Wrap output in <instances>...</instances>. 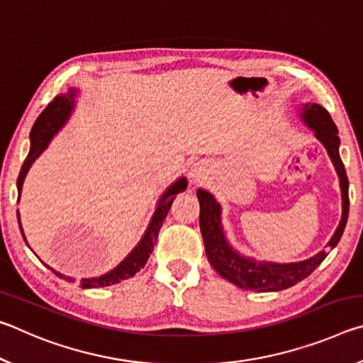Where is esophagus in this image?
Returning a JSON list of instances; mask_svg holds the SVG:
<instances>
[{"instance_id":"34e87169","label":"esophagus","mask_w":363,"mask_h":363,"mask_svg":"<svg viewBox=\"0 0 363 363\" xmlns=\"http://www.w3.org/2000/svg\"><path fill=\"white\" fill-rule=\"evenodd\" d=\"M206 174H208L206 168L200 163H196L195 167H192V169H190V177H192L194 182H201L206 177Z\"/></svg>"}]
</instances>
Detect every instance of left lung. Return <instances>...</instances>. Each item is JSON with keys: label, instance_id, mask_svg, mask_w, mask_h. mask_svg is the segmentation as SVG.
<instances>
[{"label": "left lung", "instance_id": "left-lung-1", "mask_svg": "<svg viewBox=\"0 0 363 363\" xmlns=\"http://www.w3.org/2000/svg\"><path fill=\"white\" fill-rule=\"evenodd\" d=\"M301 118L315 133V138L327 149L336 173L340 176L342 214L340 225L327 245L330 248H335L340 242L349 216V181L340 157L337 128L331 120L330 113L318 104H306ZM196 196L200 201V230L203 235L208 261L220 277L243 288V290H256L259 293L286 290V288L296 285L298 281L304 280L307 275L314 272L327 257V251L323 250L309 259L288 264L256 261L255 257L243 256L227 242L223 223H220V205L214 200V196L203 189L196 190Z\"/></svg>", "mask_w": 363, "mask_h": 363}]
</instances>
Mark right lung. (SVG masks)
<instances>
[{"label":"right lung","instance_id":"obj_1","mask_svg":"<svg viewBox=\"0 0 363 363\" xmlns=\"http://www.w3.org/2000/svg\"><path fill=\"white\" fill-rule=\"evenodd\" d=\"M77 93L78 91L72 88L67 94L56 96L54 97V101L49 102L48 107L43 110L41 115L36 118L35 125L32 128V133H30V152L26 158V162L22 164L19 177H17V190H19V195L22 190L23 179H26L32 163L41 155V152L46 149L48 144L51 143L54 134H56L60 128L64 126V123L69 120ZM186 189H187L186 177H181V179H177L174 184H171V186L167 189V192L160 196L157 210L153 213L150 224L147 227L144 237L140 238V242L136 245V248H134L131 253L118 264V266L110 270V272L101 275V277L82 279V288L110 286L113 284H120L121 280L130 279L134 274L139 272V270L145 266L147 259H149L152 255L153 247H155V242H157V237H158V232L162 229L163 220L167 218L171 203H173L176 195L179 192H184ZM19 225H21V219H19ZM21 232L23 235L22 225H21ZM23 240H26V237H23ZM51 270L60 279H67L69 281L72 280L70 277H65V275H62L60 272H56L54 269Z\"/></svg>","mask_w":363,"mask_h":363}]
</instances>
